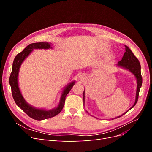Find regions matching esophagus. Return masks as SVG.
I'll list each match as a JSON object with an SVG mask.
<instances>
[{
    "label": "esophagus",
    "mask_w": 152,
    "mask_h": 152,
    "mask_svg": "<svg viewBox=\"0 0 152 152\" xmlns=\"http://www.w3.org/2000/svg\"><path fill=\"white\" fill-rule=\"evenodd\" d=\"M85 79H86V75L84 74H83V73H81V74H80L79 75V80H84Z\"/></svg>",
    "instance_id": "34e87169"
}]
</instances>
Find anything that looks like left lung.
Returning a JSON list of instances; mask_svg holds the SVG:
<instances>
[{
	"instance_id": "8db88e82",
	"label": "left lung",
	"mask_w": 152,
	"mask_h": 152,
	"mask_svg": "<svg viewBox=\"0 0 152 152\" xmlns=\"http://www.w3.org/2000/svg\"><path fill=\"white\" fill-rule=\"evenodd\" d=\"M126 47V52L124 53V56L122 58L121 60L120 61H118L117 65L118 66H121L122 68H126V70H128L129 71H130L134 75V76L136 78L137 80V89H136V99H135V102L134 104H133L132 107L130 108H132L134 107L135 104H136L137 100H138V96H139V93L140 91V88L142 85V77L141 74V65L138 59H137V58L134 56V54L132 53L131 51V50L126 45H125ZM83 99H84V102H85V91H84L83 93ZM129 109V110H130ZM128 110V111H129ZM127 111V112H128ZM126 113H124L122 114L121 116H122L123 115L126 113ZM121 116H118L115 118H119Z\"/></svg>"
}]
</instances>
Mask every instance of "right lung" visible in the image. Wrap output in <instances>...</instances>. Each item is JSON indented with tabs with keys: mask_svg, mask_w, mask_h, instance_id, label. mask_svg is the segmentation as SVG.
Returning a JSON list of instances; mask_svg holds the SVG:
<instances>
[{
	"mask_svg": "<svg viewBox=\"0 0 152 152\" xmlns=\"http://www.w3.org/2000/svg\"><path fill=\"white\" fill-rule=\"evenodd\" d=\"M49 48H52L50 46V44L46 42H37L29 44L28 46H26L23 49L22 52L18 54L16 56L12 63V72L10 77V84L11 87L12 97L16 104L30 117L37 121H42L44 120V119L51 118L57 115L58 113H60L64 107V104H65L66 96L70 91L73 85L75 84V81H73L65 87V89L63 90L62 93L60 102H59L58 107L54 109L45 110L43 109L35 108L26 102V101L22 96L19 87H18V77L20 66L34 49H47Z\"/></svg>",
	"mask_w": 152,
	"mask_h": 152,
	"instance_id": "right-lung-1",
	"label": "right lung"
}]
</instances>
